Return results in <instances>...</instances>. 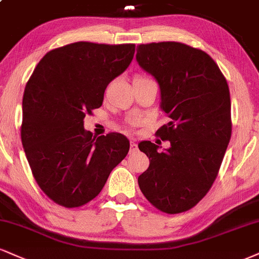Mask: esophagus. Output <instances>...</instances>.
I'll use <instances>...</instances> for the list:
<instances>
[{
  "label": "esophagus",
  "mask_w": 259,
  "mask_h": 259,
  "mask_svg": "<svg viewBox=\"0 0 259 259\" xmlns=\"http://www.w3.org/2000/svg\"><path fill=\"white\" fill-rule=\"evenodd\" d=\"M138 151V145L135 142L132 141L130 142V153H134V152Z\"/></svg>",
  "instance_id": "34e87169"
}]
</instances>
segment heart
Here are the masks:
<instances>
[{
    "label": "heart",
    "mask_w": 259,
    "mask_h": 259,
    "mask_svg": "<svg viewBox=\"0 0 259 259\" xmlns=\"http://www.w3.org/2000/svg\"><path fill=\"white\" fill-rule=\"evenodd\" d=\"M136 78H145V77H136ZM133 124H134V125H138V124H139V120L133 121Z\"/></svg>",
    "instance_id": "heart-1"
}]
</instances>
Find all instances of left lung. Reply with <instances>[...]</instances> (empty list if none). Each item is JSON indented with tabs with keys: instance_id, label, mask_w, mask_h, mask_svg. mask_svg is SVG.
<instances>
[{
	"instance_id": "8db88e82",
	"label": "left lung",
	"mask_w": 259,
	"mask_h": 259,
	"mask_svg": "<svg viewBox=\"0 0 259 259\" xmlns=\"http://www.w3.org/2000/svg\"><path fill=\"white\" fill-rule=\"evenodd\" d=\"M136 60L158 80L161 110L170 118L155 135L170 148L142 141L149 158L139 176L146 199L165 213L191 210L216 180L232 136L226 77L207 53L180 42L140 45Z\"/></svg>"
}]
</instances>
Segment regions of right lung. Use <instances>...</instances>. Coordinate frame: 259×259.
Instances as JSON below:
<instances>
[{
  "label": "right lung",
  "instance_id": "add662e5",
  "mask_svg": "<svg viewBox=\"0 0 259 259\" xmlns=\"http://www.w3.org/2000/svg\"><path fill=\"white\" fill-rule=\"evenodd\" d=\"M134 53L132 43H71L47 53L27 80L21 142L37 185L61 206L79 207L98 197L129 152L125 136L96 138L83 119L102 105L106 87Z\"/></svg>",
  "mask_w": 259,
  "mask_h": 259
}]
</instances>
